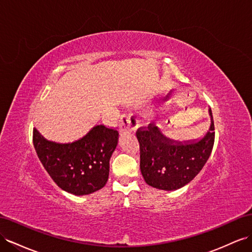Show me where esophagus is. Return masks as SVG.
Wrapping results in <instances>:
<instances>
[{
    "mask_svg": "<svg viewBox=\"0 0 252 252\" xmlns=\"http://www.w3.org/2000/svg\"><path fill=\"white\" fill-rule=\"evenodd\" d=\"M138 120L132 115L123 114L120 120V130L121 132H133L138 128Z\"/></svg>",
    "mask_w": 252,
    "mask_h": 252,
    "instance_id": "obj_1",
    "label": "esophagus"
}]
</instances>
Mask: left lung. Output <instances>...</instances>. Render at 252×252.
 Masks as SVG:
<instances>
[{
	"instance_id": "obj_1",
	"label": "left lung",
	"mask_w": 252,
	"mask_h": 252,
	"mask_svg": "<svg viewBox=\"0 0 252 252\" xmlns=\"http://www.w3.org/2000/svg\"><path fill=\"white\" fill-rule=\"evenodd\" d=\"M199 141L178 142L166 138L157 126L149 124L137 130L140 144V168L148 186L173 191L192 181L208 161L214 145V122Z\"/></svg>"
}]
</instances>
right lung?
Returning <instances> with one entry per match:
<instances>
[{
  "label": "right lung",
  "mask_w": 252,
  "mask_h": 252,
  "mask_svg": "<svg viewBox=\"0 0 252 252\" xmlns=\"http://www.w3.org/2000/svg\"><path fill=\"white\" fill-rule=\"evenodd\" d=\"M117 129L94 126L85 137L60 144L32 130L33 147L51 178L63 191L88 195L104 188L109 176V161L118 145Z\"/></svg>",
  "instance_id": "obj_1"
}]
</instances>
